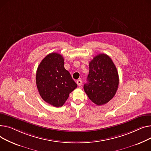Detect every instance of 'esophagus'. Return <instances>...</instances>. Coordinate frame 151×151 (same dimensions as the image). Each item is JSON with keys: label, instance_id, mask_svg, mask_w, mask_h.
I'll list each match as a JSON object with an SVG mask.
<instances>
[{"label": "esophagus", "instance_id": "1", "mask_svg": "<svg viewBox=\"0 0 151 151\" xmlns=\"http://www.w3.org/2000/svg\"><path fill=\"white\" fill-rule=\"evenodd\" d=\"M77 84L78 85V86H81L82 84V82L81 80H78V81H77Z\"/></svg>", "mask_w": 151, "mask_h": 151}]
</instances>
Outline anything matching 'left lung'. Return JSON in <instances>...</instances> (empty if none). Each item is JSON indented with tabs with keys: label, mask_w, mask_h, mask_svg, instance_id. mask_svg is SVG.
Instances as JSON below:
<instances>
[{
	"label": "left lung",
	"mask_w": 151,
	"mask_h": 151,
	"mask_svg": "<svg viewBox=\"0 0 151 151\" xmlns=\"http://www.w3.org/2000/svg\"><path fill=\"white\" fill-rule=\"evenodd\" d=\"M88 83L83 86L89 99L96 105L109 102L116 93L119 85L117 69L111 58L105 54L96 55L89 63Z\"/></svg>",
	"instance_id": "1"
}]
</instances>
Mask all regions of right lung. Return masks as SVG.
I'll return each mask as SVG.
<instances>
[{
    "label": "right lung",
    "mask_w": 151,
    "mask_h": 151,
    "mask_svg": "<svg viewBox=\"0 0 151 151\" xmlns=\"http://www.w3.org/2000/svg\"><path fill=\"white\" fill-rule=\"evenodd\" d=\"M36 82L42 99L56 107L63 106L77 86L64 67L63 56L58 53H51L41 61L37 70Z\"/></svg>",
    "instance_id": "add662e5"
}]
</instances>
